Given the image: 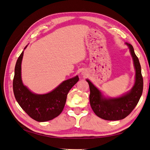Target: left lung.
Segmentation results:
<instances>
[{"instance_id":"8db88e82","label":"left lung","mask_w":150,"mask_h":150,"mask_svg":"<svg viewBox=\"0 0 150 150\" xmlns=\"http://www.w3.org/2000/svg\"><path fill=\"white\" fill-rule=\"evenodd\" d=\"M126 44L130 49L136 69L135 84L128 93L117 98H104L91 81L86 80L90 89L91 107L95 114L103 120L116 121L125 118L137 105L143 93V79L139 59L134 53L132 45L128 43Z\"/></svg>"}]
</instances>
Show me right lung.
<instances>
[{
    "mask_svg": "<svg viewBox=\"0 0 150 150\" xmlns=\"http://www.w3.org/2000/svg\"><path fill=\"white\" fill-rule=\"evenodd\" d=\"M23 54L24 52L21 54L16 62L13 79V91L16 101L22 110L33 120L39 122L51 120L62 111L67 95L79 81L78 76L63 81L49 93L40 95L34 94L22 82L21 62Z\"/></svg>",
    "mask_w": 150,
    "mask_h": 150,
    "instance_id": "1",
    "label": "right lung"
}]
</instances>
